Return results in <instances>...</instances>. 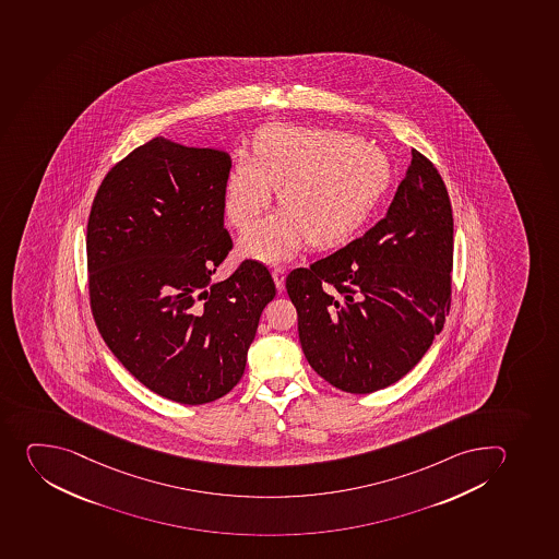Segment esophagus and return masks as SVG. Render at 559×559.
<instances>
[{
	"mask_svg": "<svg viewBox=\"0 0 559 559\" xmlns=\"http://www.w3.org/2000/svg\"><path fill=\"white\" fill-rule=\"evenodd\" d=\"M273 281H275V286H277L278 292L284 289V282H286V267L277 266L272 272Z\"/></svg>",
	"mask_w": 559,
	"mask_h": 559,
	"instance_id": "obj_1",
	"label": "esophagus"
}]
</instances>
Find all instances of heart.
Here are the masks:
<instances>
[{
	"label": "heart",
	"mask_w": 559,
	"mask_h": 559,
	"mask_svg": "<svg viewBox=\"0 0 559 559\" xmlns=\"http://www.w3.org/2000/svg\"><path fill=\"white\" fill-rule=\"evenodd\" d=\"M394 167L378 145L344 131L272 123L257 133L253 156L241 154L225 180L226 217L250 228L278 189L284 209L251 228L239 250L277 262L304 242L338 247L358 234L389 192Z\"/></svg>",
	"instance_id": "1"
}]
</instances>
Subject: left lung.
Wrapping results in <instances>:
<instances>
[{"instance_id": "obj_1", "label": "left lung", "mask_w": 559, "mask_h": 559, "mask_svg": "<svg viewBox=\"0 0 559 559\" xmlns=\"http://www.w3.org/2000/svg\"><path fill=\"white\" fill-rule=\"evenodd\" d=\"M451 266L448 190L414 148L383 219L287 275L298 338L314 372L350 394H370L408 374L450 312Z\"/></svg>"}]
</instances>
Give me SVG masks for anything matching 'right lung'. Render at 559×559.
Listing matches in <instances>:
<instances>
[{
    "instance_id": "right-lung-1",
    "label": "right lung",
    "mask_w": 559,
    "mask_h": 559,
    "mask_svg": "<svg viewBox=\"0 0 559 559\" xmlns=\"http://www.w3.org/2000/svg\"><path fill=\"white\" fill-rule=\"evenodd\" d=\"M230 154L153 139L109 170L87 219L92 311L118 361L181 405L228 394L247 367L262 309L275 297L266 267L245 261L212 282L225 230Z\"/></svg>"
}]
</instances>
